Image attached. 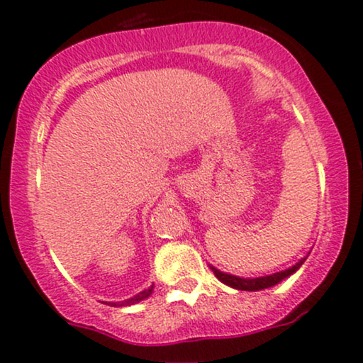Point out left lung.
Wrapping results in <instances>:
<instances>
[{
	"label": "left lung",
	"mask_w": 363,
	"mask_h": 363,
	"mask_svg": "<svg viewBox=\"0 0 363 363\" xmlns=\"http://www.w3.org/2000/svg\"><path fill=\"white\" fill-rule=\"evenodd\" d=\"M306 259H307V256L302 257L297 264H294L289 269H283V272H278L273 274H266V277H259V278H240V277H234V274L220 272V269L213 268V266H210V268L213 269L215 277L218 278L220 281L225 283V285L232 286V289L245 290V291H257V290H264V289H269V286L278 285V283L285 280V278H289L290 274H294L295 272H297Z\"/></svg>",
	"instance_id": "1"
}]
</instances>
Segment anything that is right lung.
<instances>
[{"instance_id":"1","label":"right lung","mask_w":363,"mask_h":363,"mask_svg":"<svg viewBox=\"0 0 363 363\" xmlns=\"http://www.w3.org/2000/svg\"><path fill=\"white\" fill-rule=\"evenodd\" d=\"M152 291H153V285L152 286H148L147 290H143V291H140L138 295H135V297H131V298H128V301H123V302H109L112 307H123V306H133V303H138V302H141V301H145V298L147 297H150V295H152Z\"/></svg>"}]
</instances>
